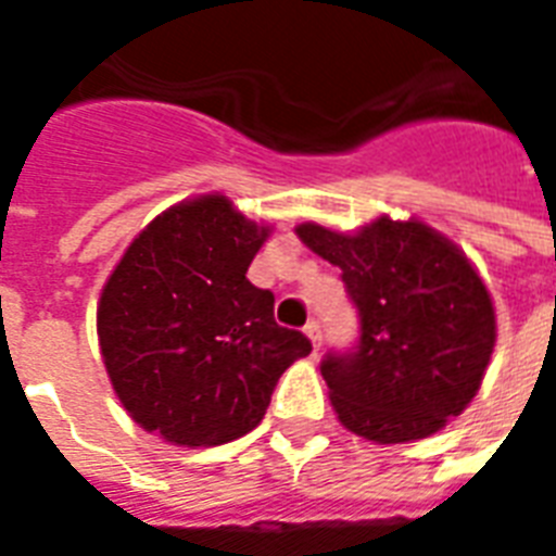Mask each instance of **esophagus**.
I'll return each mask as SVG.
<instances>
[{"label":"esophagus","instance_id":"obj_1","mask_svg":"<svg viewBox=\"0 0 556 556\" xmlns=\"http://www.w3.org/2000/svg\"><path fill=\"white\" fill-rule=\"evenodd\" d=\"M305 338L312 340V349H314V355H317V352H320V323L317 320H308L305 323Z\"/></svg>","mask_w":556,"mask_h":556}]
</instances>
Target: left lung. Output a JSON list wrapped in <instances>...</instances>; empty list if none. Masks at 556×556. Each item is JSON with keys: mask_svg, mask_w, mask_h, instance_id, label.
Masks as SVG:
<instances>
[{"mask_svg": "<svg viewBox=\"0 0 556 556\" xmlns=\"http://www.w3.org/2000/svg\"><path fill=\"white\" fill-rule=\"evenodd\" d=\"M294 233L343 270L361 312L355 352L320 366L338 421L375 444H406L465 413L496 346L491 291L465 251L415 216L352 233L303 222Z\"/></svg>", "mask_w": 556, "mask_h": 556, "instance_id": "left-lung-1", "label": "left lung"}]
</instances>
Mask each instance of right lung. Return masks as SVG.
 Segmentation results:
<instances>
[{"mask_svg":"<svg viewBox=\"0 0 556 556\" xmlns=\"http://www.w3.org/2000/svg\"><path fill=\"white\" fill-rule=\"evenodd\" d=\"M274 227L222 192L167 207L135 236L98 300V343L117 401L178 447L242 439L288 366L312 352L244 277Z\"/></svg>","mask_w":556,"mask_h":556,"instance_id":"1","label":"right lung"}]
</instances>
